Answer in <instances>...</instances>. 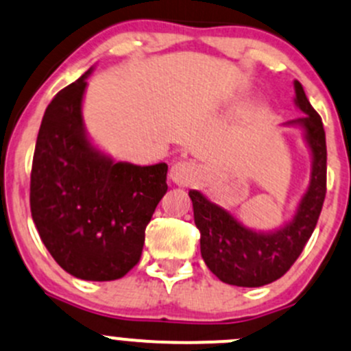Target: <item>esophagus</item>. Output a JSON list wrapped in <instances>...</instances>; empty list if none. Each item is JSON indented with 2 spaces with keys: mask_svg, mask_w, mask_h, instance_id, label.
Returning a JSON list of instances; mask_svg holds the SVG:
<instances>
[{
  "mask_svg": "<svg viewBox=\"0 0 351 351\" xmlns=\"http://www.w3.org/2000/svg\"><path fill=\"white\" fill-rule=\"evenodd\" d=\"M169 179L180 187L193 186L199 179V171L191 162H176L169 171Z\"/></svg>",
  "mask_w": 351,
  "mask_h": 351,
  "instance_id": "obj_1",
  "label": "esophagus"
}]
</instances>
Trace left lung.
<instances>
[{"label":"left lung","instance_id":"1","mask_svg":"<svg viewBox=\"0 0 351 351\" xmlns=\"http://www.w3.org/2000/svg\"><path fill=\"white\" fill-rule=\"evenodd\" d=\"M294 104L302 114L284 123L302 130L311 155V176L294 215L276 230L245 226L233 213L216 204L201 191L191 189L194 223L201 233V256L221 282L238 287H262L280 279L301 255L316 228L326 196V135L323 121L294 81Z\"/></svg>","mask_w":351,"mask_h":351}]
</instances>
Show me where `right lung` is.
<instances>
[{"instance_id":"add662e5","label":"right lung","mask_w":351,"mask_h":351,"mask_svg":"<svg viewBox=\"0 0 351 351\" xmlns=\"http://www.w3.org/2000/svg\"><path fill=\"white\" fill-rule=\"evenodd\" d=\"M95 67L43 113L30 180L32 218L57 263L82 280H114L138 263L145 228L167 193V164L117 162L93 143L82 117Z\"/></svg>"}]
</instances>
